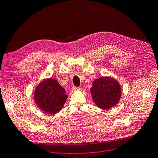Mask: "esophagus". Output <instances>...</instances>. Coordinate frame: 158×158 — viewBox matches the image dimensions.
<instances>
[{"label":"esophagus","instance_id":"esophagus-1","mask_svg":"<svg viewBox=\"0 0 158 158\" xmlns=\"http://www.w3.org/2000/svg\"><path fill=\"white\" fill-rule=\"evenodd\" d=\"M72 90H73V91L79 90H80V88H78V87H74V86H73V88H72Z\"/></svg>","mask_w":158,"mask_h":158}]
</instances>
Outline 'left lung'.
Returning <instances> with one entry per match:
<instances>
[{"label":"left lung","mask_w":158,"mask_h":158,"mask_svg":"<svg viewBox=\"0 0 158 158\" xmlns=\"http://www.w3.org/2000/svg\"><path fill=\"white\" fill-rule=\"evenodd\" d=\"M90 93L93 102L98 108L108 110L119 102L122 89L117 80L107 76L94 80Z\"/></svg>","instance_id":"left-lung-1"}]
</instances>
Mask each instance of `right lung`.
I'll return each mask as SVG.
<instances>
[{
  "mask_svg": "<svg viewBox=\"0 0 158 158\" xmlns=\"http://www.w3.org/2000/svg\"><path fill=\"white\" fill-rule=\"evenodd\" d=\"M34 101L44 113L54 114L61 110L68 95L65 89L54 78L44 79L34 92Z\"/></svg>",
  "mask_w": 158,
  "mask_h": 158,
  "instance_id": "1",
  "label": "right lung"
}]
</instances>
